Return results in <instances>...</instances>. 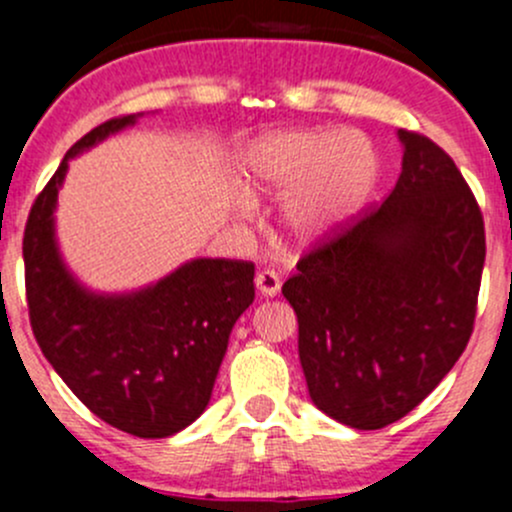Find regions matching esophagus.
<instances>
[{"mask_svg":"<svg viewBox=\"0 0 512 512\" xmlns=\"http://www.w3.org/2000/svg\"><path fill=\"white\" fill-rule=\"evenodd\" d=\"M256 288L261 296L266 298H273L278 291H281V281H278V273L276 271H268V268H263V271L256 273Z\"/></svg>","mask_w":512,"mask_h":512,"instance_id":"34e87169","label":"esophagus"}]
</instances>
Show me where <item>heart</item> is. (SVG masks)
Returning <instances> with one entry per match:
<instances>
[{
  "label": "heart",
  "instance_id": "obj_1",
  "mask_svg": "<svg viewBox=\"0 0 512 512\" xmlns=\"http://www.w3.org/2000/svg\"><path fill=\"white\" fill-rule=\"evenodd\" d=\"M244 171L254 194L283 196L278 231L306 249L331 239L361 211L378 161L371 141L356 131L291 129L258 139ZM241 209L251 211V201H241Z\"/></svg>",
  "mask_w": 512,
  "mask_h": 512
}]
</instances>
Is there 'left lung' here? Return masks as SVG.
Masks as SVG:
<instances>
[{
  "instance_id": "8db88e82",
  "label": "left lung",
  "mask_w": 512,
  "mask_h": 512,
  "mask_svg": "<svg viewBox=\"0 0 512 512\" xmlns=\"http://www.w3.org/2000/svg\"><path fill=\"white\" fill-rule=\"evenodd\" d=\"M388 199L308 251L283 283L318 411L358 430L401 421L473 333L485 226L473 191L428 136L398 131Z\"/></svg>"
}]
</instances>
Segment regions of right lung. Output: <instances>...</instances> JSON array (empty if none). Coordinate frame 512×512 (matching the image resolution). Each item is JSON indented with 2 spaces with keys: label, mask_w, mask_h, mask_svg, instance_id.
I'll return each mask as SVG.
<instances>
[{
  "label": "right lung",
  "mask_w": 512,
  "mask_h": 512,
  "mask_svg": "<svg viewBox=\"0 0 512 512\" xmlns=\"http://www.w3.org/2000/svg\"><path fill=\"white\" fill-rule=\"evenodd\" d=\"M136 119L104 121L67 151L29 211L24 283L34 338L74 396L124 433L169 438L209 406L231 328L254 303V263L194 258L131 293H94L72 276L54 236L69 159Z\"/></svg>",
  "instance_id": "obj_1"
}]
</instances>
